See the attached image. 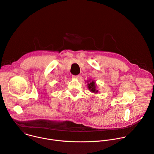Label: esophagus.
<instances>
[{"label":"esophagus","mask_w":154,"mask_h":154,"mask_svg":"<svg viewBox=\"0 0 154 154\" xmlns=\"http://www.w3.org/2000/svg\"><path fill=\"white\" fill-rule=\"evenodd\" d=\"M72 77L74 79H79V78H80V75H72Z\"/></svg>","instance_id":"34e87169"}]
</instances>
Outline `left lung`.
<instances>
[{"mask_svg": "<svg viewBox=\"0 0 154 154\" xmlns=\"http://www.w3.org/2000/svg\"><path fill=\"white\" fill-rule=\"evenodd\" d=\"M88 88H89V90H90V91H92V92H93V93H97V90H96V87H95V83L93 82V81H92L91 83H88Z\"/></svg>", "mask_w": 154, "mask_h": 154, "instance_id": "obj_1", "label": "left lung"}]
</instances>
